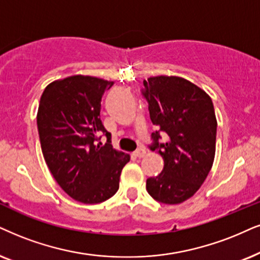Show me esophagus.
<instances>
[{
  "label": "esophagus",
  "mask_w": 260,
  "mask_h": 260,
  "mask_svg": "<svg viewBox=\"0 0 260 260\" xmlns=\"http://www.w3.org/2000/svg\"><path fill=\"white\" fill-rule=\"evenodd\" d=\"M145 153H146L145 149H143V147H139V149L134 151V152H133V156H134V157H138V158H141V157L145 156Z\"/></svg>",
  "instance_id": "esophagus-1"
}]
</instances>
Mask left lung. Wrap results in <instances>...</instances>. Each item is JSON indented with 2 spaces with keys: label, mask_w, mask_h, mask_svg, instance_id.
<instances>
[{
  "label": "left lung",
  "mask_w": 260,
  "mask_h": 260,
  "mask_svg": "<svg viewBox=\"0 0 260 260\" xmlns=\"http://www.w3.org/2000/svg\"><path fill=\"white\" fill-rule=\"evenodd\" d=\"M141 94L149 104L157 131L150 149L163 157L162 173L146 180V189L157 202L175 205L194 196L211 170L216 151V121L211 98L180 77L149 78ZM167 134L166 143L159 141Z\"/></svg>",
  "instance_id": "left-lung-1"
}]
</instances>
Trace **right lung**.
<instances>
[{
    "label": "right lung",
    "instance_id": "right-lung-1",
    "mask_svg": "<svg viewBox=\"0 0 260 260\" xmlns=\"http://www.w3.org/2000/svg\"><path fill=\"white\" fill-rule=\"evenodd\" d=\"M114 81L73 75L49 84L37 114L42 152L62 189L84 204H98L117 192L129 156L113 149L101 121V101ZM101 134L107 137L102 144Z\"/></svg>",
    "mask_w": 260,
    "mask_h": 260
}]
</instances>
